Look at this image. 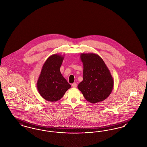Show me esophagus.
I'll return each mask as SVG.
<instances>
[{
    "instance_id": "1",
    "label": "esophagus",
    "mask_w": 147,
    "mask_h": 147,
    "mask_svg": "<svg viewBox=\"0 0 147 147\" xmlns=\"http://www.w3.org/2000/svg\"><path fill=\"white\" fill-rule=\"evenodd\" d=\"M71 86L73 88H76L77 87V84H76V83H73V84H72Z\"/></svg>"
}]
</instances>
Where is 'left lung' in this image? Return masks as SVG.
<instances>
[{
	"label": "left lung",
	"mask_w": 147,
	"mask_h": 147,
	"mask_svg": "<svg viewBox=\"0 0 147 147\" xmlns=\"http://www.w3.org/2000/svg\"><path fill=\"white\" fill-rule=\"evenodd\" d=\"M80 57L83 63V80L78 88L91 103L106 100L112 92L114 80L104 61L94 53H82Z\"/></svg>",
	"instance_id": "1"
}]
</instances>
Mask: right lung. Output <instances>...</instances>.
I'll return each mask as SVG.
<instances>
[{
	"mask_svg": "<svg viewBox=\"0 0 147 147\" xmlns=\"http://www.w3.org/2000/svg\"><path fill=\"white\" fill-rule=\"evenodd\" d=\"M63 59V55L53 54L46 60L42 67L36 88L41 97L47 101L59 100L71 88L60 71Z\"/></svg>",
	"mask_w": 147,
	"mask_h": 147,
	"instance_id": "1",
	"label": "right lung"
}]
</instances>
